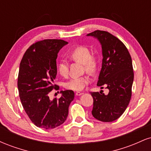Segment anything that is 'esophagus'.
Listing matches in <instances>:
<instances>
[{
	"label": "esophagus",
	"mask_w": 151,
	"mask_h": 151,
	"mask_svg": "<svg viewBox=\"0 0 151 151\" xmlns=\"http://www.w3.org/2000/svg\"><path fill=\"white\" fill-rule=\"evenodd\" d=\"M82 92H79V91H77V92H76V93L75 94L77 95V96H80V95H81L82 94Z\"/></svg>",
	"instance_id": "1"
}]
</instances>
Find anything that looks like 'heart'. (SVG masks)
Wrapping results in <instances>:
<instances>
[{"instance_id":"1","label":"heart","mask_w":151,"mask_h":151,"mask_svg":"<svg viewBox=\"0 0 151 151\" xmlns=\"http://www.w3.org/2000/svg\"><path fill=\"white\" fill-rule=\"evenodd\" d=\"M68 56L74 62L82 64L84 71L89 73H95L97 70L98 62L96 57L91 55V51L85 46L78 45L72 48L68 52ZM58 73L63 77H67L69 74V66L66 60H60L57 65ZM90 78L89 76L73 78L65 83L66 89L73 91H81L89 83Z\"/></svg>"}]
</instances>
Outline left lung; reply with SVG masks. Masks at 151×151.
Returning a JSON list of instances; mask_svg holds the SVG:
<instances>
[{"label":"left lung","instance_id":"1","mask_svg":"<svg viewBox=\"0 0 151 151\" xmlns=\"http://www.w3.org/2000/svg\"><path fill=\"white\" fill-rule=\"evenodd\" d=\"M93 36L101 45L102 67L97 86L109 90L105 95L100 91L91 92L93 97V116L103 122L116 120L124 114L132 94L133 74L132 60L125 45L106 31L95 30Z\"/></svg>","mask_w":151,"mask_h":151}]
</instances>
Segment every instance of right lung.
<instances>
[{
  "mask_svg": "<svg viewBox=\"0 0 151 151\" xmlns=\"http://www.w3.org/2000/svg\"><path fill=\"white\" fill-rule=\"evenodd\" d=\"M67 43L58 39L37 41L26 50L20 62L19 96L29 119L37 127L54 129L63 124L68 116L69 106L74 97L72 90L62 91L61 97L52 101L48 96L58 87L54 84L56 60L60 50Z\"/></svg>",
  "mask_w": 151,
  "mask_h": 151,
  "instance_id": "add662e5",
  "label": "right lung"
}]
</instances>
